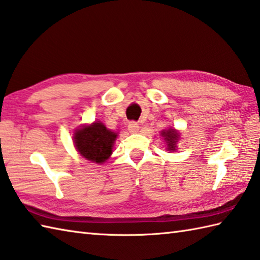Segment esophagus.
I'll use <instances>...</instances> for the list:
<instances>
[{"label":"esophagus","instance_id":"34e87169","mask_svg":"<svg viewBox=\"0 0 260 260\" xmlns=\"http://www.w3.org/2000/svg\"><path fill=\"white\" fill-rule=\"evenodd\" d=\"M128 131L131 132V133H137V132H139V129H140V126H139V124L136 123V121H129L128 123Z\"/></svg>","mask_w":260,"mask_h":260}]
</instances>
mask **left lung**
<instances>
[{
    "label": "left lung",
    "mask_w": 260,
    "mask_h": 260,
    "mask_svg": "<svg viewBox=\"0 0 260 260\" xmlns=\"http://www.w3.org/2000/svg\"><path fill=\"white\" fill-rule=\"evenodd\" d=\"M162 135L165 137V141L168 143V148L169 151H173L175 150V144L176 141L179 140V134L172 128H170L169 131H163Z\"/></svg>",
    "instance_id": "left-lung-1"
}]
</instances>
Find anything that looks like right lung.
Returning a JSON list of instances; mask_svg holds the SVG:
<instances>
[{
  "label": "right lung",
  "instance_id": "obj_1",
  "mask_svg": "<svg viewBox=\"0 0 260 260\" xmlns=\"http://www.w3.org/2000/svg\"><path fill=\"white\" fill-rule=\"evenodd\" d=\"M117 134L106 128L101 121L76 131L74 140L77 151L91 162L103 163L110 156Z\"/></svg>",
  "mask_w": 260,
  "mask_h": 260
}]
</instances>
